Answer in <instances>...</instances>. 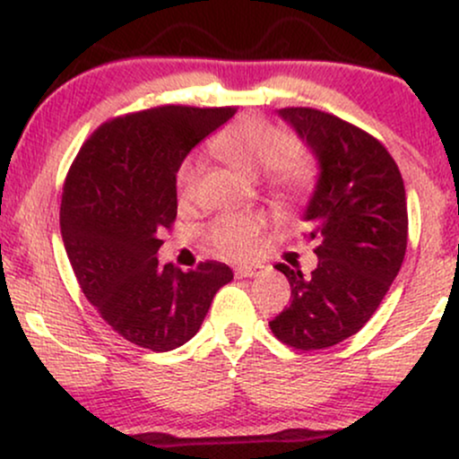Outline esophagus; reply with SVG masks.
<instances>
[{
	"label": "esophagus",
	"instance_id": "obj_1",
	"mask_svg": "<svg viewBox=\"0 0 459 459\" xmlns=\"http://www.w3.org/2000/svg\"><path fill=\"white\" fill-rule=\"evenodd\" d=\"M263 272V264H239V267H235V273L239 275V278H258Z\"/></svg>",
	"mask_w": 459,
	"mask_h": 459
}]
</instances>
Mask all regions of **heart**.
<instances>
[{
	"label": "heart",
	"mask_w": 459,
	"mask_h": 459,
	"mask_svg": "<svg viewBox=\"0 0 459 459\" xmlns=\"http://www.w3.org/2000/svg\"><path fill=\"white\" fill-rule=\"evenodd\" d=\"M212 152L246 177L267 173L282 195H299L312 179V167L303 153L292 149V139L282 128L264 119H241L220 130L212 139ZM203 173L201 158L190 156L179 164L175 187L179 203L195 198ZM261 220L252 215H226L209 230L212 244L226 256L244 258L256 250Z\"/></svg>",
	"instance_id": "b5f03b06"
}]
</instances>
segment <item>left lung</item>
<instances>
[{"instance_id": "left-lung-1", "label": "left lung", "mask_w": 459, "mask_h": 459, "mask_svg": "<svg viewBox=\"0 0 459 459\" xmlns=\"http://www.w3.org/2000/svg\"><path fill=\"white\" fill-rule=\"evenodd\" d=\"M316 158V184L303 209L318 264L289 278L290 306L269 327L299 351H320L355 335L372 318L406 254L408 212L400 169L368 132L316 108H280Z\"/></svg>"}]
</instances>
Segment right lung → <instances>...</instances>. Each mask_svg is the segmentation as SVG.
Instances as JSON below:
<instances>
[{"label": "right lung", "instance_id": "obj_1", "mask_svg": "<svg viewBox=\"0 0 459 459\" xmlns=\"http://www.w3.org/2000/svg\"><path fill=\"white\" fill-rule=\"evenodd\" d=\"M233 113L158 107L113 119L93 132L65 177L59 224L82 295L141 349L184 346L233 280L218 261L181 272L156 258L177 215V169Z\"/></svg>", "mask_w": 459, "mask_h": 459}]
</instances>
